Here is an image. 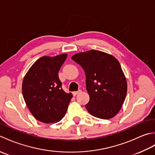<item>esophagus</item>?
<instances>
[{"label": "esophagus", "instance_id": "esophagus-1", "mask_svg": "<svg viewBox=\"0 0 155 155\" xmlns=\"http://www.w3.org/2000/svg\"><path fill=\"white\" fill-rule=\"evenodd\" d=\"M81 92H82V91H81V90H78V91H74L73 93H72V94H73V96H76V95L78 94V93H81Z\"/></svg>", "mask_w": 155, "mask_h": 155}]
</instances>
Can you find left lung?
Instances as JSON below:
<instances>
[{
  "label": "left lung",
  "instance_id": "obj_1",
  "mask_svg": "<svg viewBox=\"0 0 155 155\" xmlns=\"http://www.w3.org/2000/svg\"><path fill=\"white\" fill-rule=\"evenodd\" d=\"M84 71L90 101L85 105L93 116L108 119L122 107L127 93L126 78L119 62L104 52L91 50L72 57Z\"/></svg>",
  "mask_w": 155,
  "mask_h": 155
}]
</instances>
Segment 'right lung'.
Instances as JSON below:
<instances>
[{
    "mask_svg": "<svg viewBox=\"0 0 155 155\" xmlns=\"http://www.w3.org/2000/svg\"><path fill=\"white\" fill-rule=\"evenodd\" d=\"M67 54L42 57L32 65L22 82L23 98L36 119L57 123L64 117L72 95L62 88L58 71Z\"/></svg>",
    "mask_w": 155,
    "mask_h": 155,
    "instance_id": "1",
    "label": "right lung"
}]
</instances>
